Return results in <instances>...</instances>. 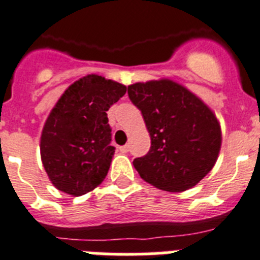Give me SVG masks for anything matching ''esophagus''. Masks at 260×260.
I'll list each match as a JSON object with an SVG mask.
<instances>
[{
  "label": "esophagus",
  "mask_w": 260,
  "mask_h": 260,
  "mask_svg": "<svg viewBox=\"0 0 260 260\" xmlns=\"http://www.w3.org/2000/svg\"><path fill=\"white\" fill-rule=\"evenodd\" d=\"M119 150L121 153H126V152L129 150V147H128V145H123V147H119Z\"/></svg>",
  "instance_id": "1"
}]
</instances>
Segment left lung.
<instances>
[{
    "mask_svg": "<svg viewBox=\"0 0 260 260\" xmlns=\"http://www.w3.org/2000/svg\"><path fill=\"white\" fill-rule=\"evenodd\" d=\"M128 96L143 113L150 136L149 152L134 160L140 177L173 193L196 186L221 150L215 113L196 93L167 78L134 83Z\"/></svg>",
    "mask_w": 260,
    "mask_h": 260,
    "instance_id": "obj_1",
    "label": "left lung"
}]
</instances>
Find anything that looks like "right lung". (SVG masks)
I'll return each mask as SVG.
<instances>
[{
  "label": "right lung",
  "mask_w": 260,
  "mask_h": 260,
  "mask_svg": "<svg viewBox=\"0 0 260 260\" xmlns=\"http://www.w3.org/2000/svg\"><path fill=\"white\" fill-rule=\"evenodd\" d=\"M126 87L89 74L66 88L50 111L41 135V158L51 184L79 197L106 178L115 148L107 111Z\"/></svg>",
  "instance_id": "add662e5"
}]
</instances>
